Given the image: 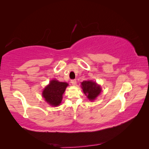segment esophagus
<instances>
[{
    "label": "esophagus",
    "mask_w": 149,
    "mask_h": 149,
    "mask_svg": "<svg viewBox=\"0 0 149 149\" xmlns=\"http://www.w3.org/2000/svg\"><path fill=\"white\" fill-rule=\"evenodd\" d=\"M71 83L72 84V85H73V86H75V85L77 84V80H71Z\"/></svg>",
    "instance_id": "34e87169"
}]
</instances>
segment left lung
<instances>
[{"mask_svg":"<svg viewBox=\"0 0 149 149\" xmlns=\"http://www.w3.org/2000/svg\"><path fill=\"white\" fill-rule=\"evenodd\" d=\"M81 89L90 101L95 100L102 91L100 85L91 80H85L81 84Z\"/></svg>","mask_w":149,"mask_h":149,"instance_id":"8db88e82","label":"left lung"}]
</instances>
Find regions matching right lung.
Here are the masks:
<instances>
[{
	"mask_svg": "<svg viewBox=\"0 0 149 149\" xmlns=\"http://www.w3.org/2000/svg\"><path fill=\"white\" fill-rule=\"evenodd\" d=\"M68 84L60 82L56 80H52L44 88L42 92V96L47 104L51 106L56 107L61 104L63 94L64 93Z\"/></svg>",
	"mask_w": 149,
	"mask_h": 149,
	"instance_id": "add662e5",
	"label": "right lung"
}]
</instances>
